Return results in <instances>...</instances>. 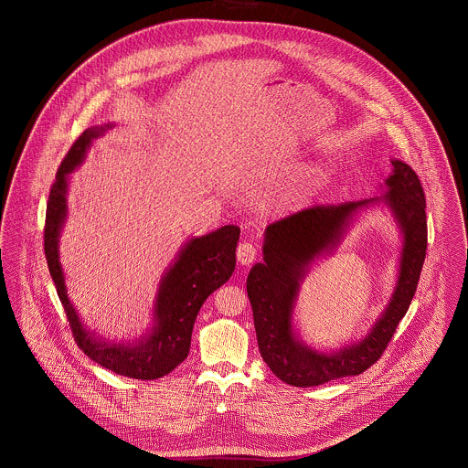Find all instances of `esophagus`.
<instances>
[{"instance_id":"34e87169","label":"esophagus","mask_w":468,"mask_h":468,"mask_svg":"<svg viewBox=\"0 0 468 468\" xmlns=\"http://www.w3.org/2000/svg\"><path fill=\"white\" fill-rule=\"evenodd\" d=\"M236 256H238V261L241 265H250L256 261V256H258V250L252 243L249 241H243L238 245V250H236Z\"/></svg>"}]
</instances>
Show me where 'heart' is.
<instances>
[{
  "label": "heart",
  "instance_id": "heart-1",
  "mask_svg": "<svg viewBox=\"0 0 468 468\" xmlns=\"http://www.w3.org/2000/svg\"><path fill=\"white\" fill-rule=\"evenodd\" d=\"M315 175H317V173H315V171H314V173H312V175H310V176H315Z\"/></svg>",
  "mask_w": 468,
  "mask_h": 468
}]
</instances>
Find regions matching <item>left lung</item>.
Returning <instances> with one entry per match:
<instances>
[{
	"mask_svg": "<svg viewBox=\"0 0 468 468\" xmlns=\"http://www.w3.org/2000/svg\"><path fill=\"white\" fill-rule=\"evenodd\" d=\"M393 175L380 198L315 205L268 225L263 263L247 279L258 346L271 373L293 388H314L342 377L360 375L386 351L414 297L427 250L425 193L418 175L401 160H391ZM386 200L402 233L401 273L392 303L362 341L328 356L303 345L291 330V312L307 265L329 251L346 225L371 202Z\"/></svg>",
	"mask_w": 468,
	"mask_h": 468,
	"instance_id": "1",
	"label": "left lung"
}]
</instances>
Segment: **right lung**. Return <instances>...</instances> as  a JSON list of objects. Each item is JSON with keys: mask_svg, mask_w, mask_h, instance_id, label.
Instances as JSON below:
<instances>
[{"mask_svg": "<svg viewBox=\"0 0 468 468\" xmlns=\"http://www.w3.org/2000/svg\"><path fill=\"white\" fill-rule=\"evenodd\" d=\"M108 126L88 128L73 142L50 187L45 219V256L58 295L67 312L77 346L102 367L136 380H154L182 364L191 347V335L205 299L227 282L236 267L239 227L225 225L207 236L193 238L178 254L160 282L151 334L133 344H110L90 334L69 303L65 273L59 263V234L67 218L68 175L82 162L91 140Z\"/></svg>", "mask_w": 468, "mask_h": 468, "instance_id": "add662e5", "label": "right lung"}]
</instances>
